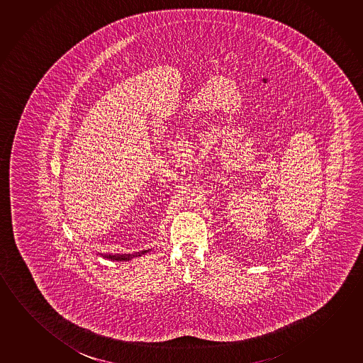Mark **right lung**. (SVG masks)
I'll return each mask as SVG.
<instances>
[{
    "label": "right lung",
    "instance_id": "1",
    "mask_svg": "<svg viewBox=\"0 0 363 363\" xmlns=\"http://www.w3.org/2000/svg\"><path fill=\"white\" fill-rule=\"evenodd\" d=\"M150 250L140 251V252H135V254H114V255H103L101 254V257H104V259H108V260H113V262H129V260H132L133 257H142V255H145L147 252H150Z\"/></svg>",
    "mask_w": 363,
    "mask_h": 363
}]
</instances>
